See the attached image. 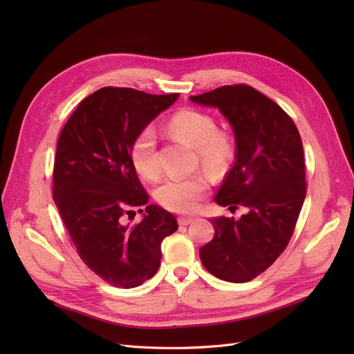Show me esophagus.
I'll list each match as a JSON object with an SVG mask.
<instances>
[{"instance_id":"34e87169","label":"esophagus","mask_w":354,"mask_h":354,"mask_svg":"<svg viewBox=\"0 0 354 354\" xmlns=\"http://www.w3.org/2000/svg\"><path fill=\"white\" fill-rule=\"evenodd\" d=\"M192 221H194L192 216H179L178 218L179 225H189V224H192Z\"/></svg>"}]
</instances>
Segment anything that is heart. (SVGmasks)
<instances>
[{
    "mask_svg": "<svg viewBox=\"0 0 354 354\" xmlns=\"http://www.w3.org/2000/svg\"><path fill=\"white\" fill-rule=\"evenodd\" d=\"M166 130L175 139L196 147L201 163L209 172L221 174L228 167L234 155L232 139L228 133L216 130L215 119L205 111L180 110L167 122ZM130 159L145 179L156 180L160 176L156 132L151 126L142 129L136 135L130 149ZM208 187L205 176L167 179L158 188L156 199L171 211L191 212L196 209Z\"/></svg>",
    "mask_w": 354,
    "mask_h": 354,
    "instance_id": "1",
    "label": "heart"
}]
</instances>
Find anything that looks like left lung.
Here are the masks:
<instances>
[{
    "label": "left lung",
    "mask_w": 354,
    "mask_h": 354,
    "mask_svg": "<svg viewBox=\"0 0 354 354\" xmlns=\"http://www.w3.org/2000/svg\"><path fill=\"white\" fill-rule=\"evenodd\" d=\"M232 127L235 163L214 201L248 209L239 219L211 218L215 235L201 247V261L230 283H247L286 250L306 198L303 142L286 111L251 86H224L201 96Z\"/></svg>",
    "instance_id": "1"
}]
</instances>
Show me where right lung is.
Masks as SVG:
<instances>
[{
	"label": "right lung",
	"instance_id": "add662e5",
	"mask_svg": "<svg viewBox=\"0 0 354 354\" xmlns=\"http://www.w3.org/2000/svg\"><path fill=\"white\" fill-rule=\"evenodd\" d=\"M179 95L103 87L87 96L63 127L54 160L53 199L83 263L118 288H133L160 266L163 238L176 218L149 195L130 159L136 135L171 107ZM146 206L139 225L125 224ZM142 210H140V212Z\"/></svg>",
	"mask_w": 354,
	"mask_h": 354
}]
</instances>
